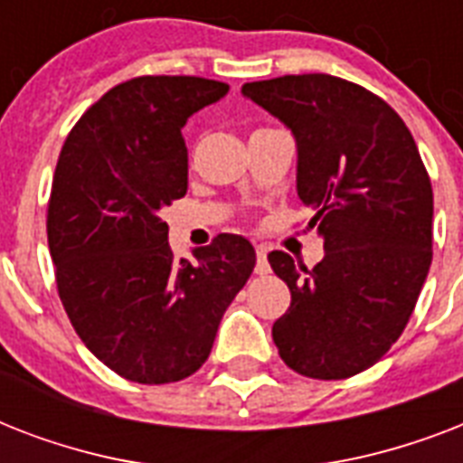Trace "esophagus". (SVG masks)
Segmentation results:
<instances>
[{
    "mask_svg": "<svg viewBox=\"0 0 463 463\" xmlns=\"http://www.w3.org/2000/svg\"><path fill=\"white\" fill-rule=\"evenodd\" d=\"M254 271L260 276L271 274V267H269L267 260V247H257V267H254Z\"/></svg>",
    "mask_w": 463,
    "mask_h": 463,
    "instance_id": "obj_1",
    "label": "esophagus"
}]
</instances>
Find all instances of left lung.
<instances>
[{"label":"left lung","mask_w":463,"mask_h":463,"mask_svg":"<svg viewBox=\"0 0 463 463\" xmlns=\"http://www.w3.org/2000/svg\"><path fill=\"white\" fill-rule=\"evenodd\" d=\"M242 96L281 119L298 148L296 187L324 240L315 269L269 254L290 307L271 336L312 380H345L402 336L432 261V187L403 119L358 83L279 76Z\"/></svg>","instance_id":"left-lung-1"}]
</instances>
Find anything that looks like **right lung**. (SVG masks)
Returning <instances> with one entry per match:
<instances>
[{"mask_svg":"<svg viewBox=\"0 0 463 463\" xmlns=\"http://www.w3.org/2000/svg\"><path fill=\"white\" fill-rule=\"evenodd\" d=\"M228 93L199 76H139L90 105L61 146L47 206L57 290L100 363L167 384L206 363L223 312L252 274L254 247L223 232L175 260L160 211L187 194L182 127Z\"/></svg>","mask_w":463,"mask_h":463,"instance_id":"1","label":"right lung"}]
</instances>
